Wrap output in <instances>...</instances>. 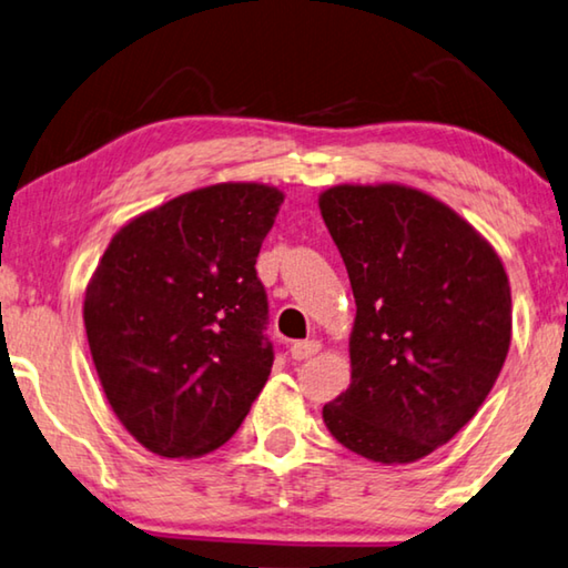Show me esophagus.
I'll list each match as a JSON object with an SVG mask.
<instances>
[{
  "instance_id": "1",
  "label": "esophagus",
  "mask_w": 568,
  "mask_h": 568,
  "mask_svg": "<svg viewBox=\"0 0 568 568\" xmlns=\"http://www.w3.org/2000/svg\"><path fill=\"white\" fill-rule=\"evenodd\" d=\"M318 351H321V341L305 338V341H295V344L291 346V356L295 358V362H305V358L316 356Z\"/></svg>"
}]
</instances>
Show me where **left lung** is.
I'll use <instances>...</instances> for the list:
<instances>
[{"label": "left lung", "instance_id": "8db88e82", "mask_svg": "<svg viewBox=\"0 0 568 568\" xmlns=\"http://www.w3.org/2000/svg\"><path fill=\"white\" fill-rule=\"evenodd\" d=\"M318 206L356 298L351 384L323 422L366 460L414 463L449 443L498 379L508 275L488 240L419 189L341 184Z\"/></svg>", "mask_w": 568, "mask_h": 568}]
</instances>
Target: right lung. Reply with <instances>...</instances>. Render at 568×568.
<instances>
[{
    "label": "right lung",
    "mask_w": 568,
    "mask_h": 568,
    "mask_svg": "<svg viewBox=\"0 0 568 568\" xmlns=\"http://www.w3.org/2000/svg\"><path fill=\"white\" fill-rule=\"evenodd\" d=\"M283 192L214 184L121 227L85 287L83 321L121 425L161 457L222 447L273 368L257 252Z\"/></svg>",
    "instance_id": "1"
}]
</instances>
